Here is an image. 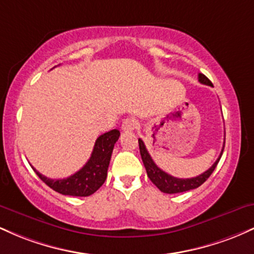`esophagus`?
I'll list each match as a JSON object with an SVG mask.
<instances>
[{"mask_svg":"<svg viewBox=\"0 0 254 254\" xmlns=\"http://www.w3.org/2000/svg\"><path fill=\"white\" fill-rule=\"evenodd\" d=\"M137 127V121L133 117H127L124 119L123 124H122V130L125 132H129V131H133Z\"/></svg>","mask_w":254,"mask_h":254,"instance_id":"1","label":"esophagus"}]
</instances>
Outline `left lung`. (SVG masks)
Segmentation results:
<instances>
[{"instance_id":"left-lung-1","label":"left lung","mask_w":254,"mask_h":254,"mask_svg":"<svg viewBox=\"0 0 254 254\" xmlns=\"http://www.w3.org/2000/svg\"><path fill=\"white\" fill-rule=\"evenodd\" d=\"M198 81L203 84H208V86L214 87L212 86L211 81L203 74L198 75ZM138 145H139V153H141L142 161H143L145 171H147L148 178L151 180V183L155 184V186L160 191L165 192V193H180V192L190 191V190H193V189H197L198 186L202 185V184L211 176V173L214 172L215 168H216L218 161H220L221 156H222V153H223V149H222L220 156H218V159L214 162V165H212L208 171L204 172V173L199 174V176L194 178L180 179V178L170 176V174L166 173V172L160 170V168L157 167L155 162L153 161V159H151V156L149 155V153H148L147 148H145L143 141H142L141 138H138ZM223 148H224V144H223Z\"/></svg>"}]
</instances>
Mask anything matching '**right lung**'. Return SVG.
<instances>
[{
    "mask_svg": "<svg viewBox=\"0 0 254 254\" xmlns=\"http://www.w3.org/2000/svg\"><path fill=\"white\" fill-rule=\"evenodd\" d=\"M119 136H121V132L117 129H113L99 136L87 164L76 173L64 179H50L40 174L33 167L32 168L49 188L58 193L75 197L90 196L106 180L111 155H112L113 147L118 141Z\"/></svg>",
    "mask_w": 254,
    "mask_h": 254,
    "instance_id": "obj_1",
    "label": "right lung"
}]
</instances>
